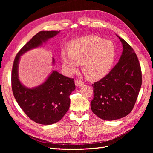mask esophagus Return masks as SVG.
<instances>
[{"label": "esophagus", "mask_w": 153, "mask_h": 153, "mask_svg": "<svg viewBox=\"0 0 153 153\" xmlns=\"http://www.w3.org/2000/svg\"><path fill=\"white\" fill-rule=\"evenodd\" d=\"M75 85L78 87H82L84 85V83L80 80H76L75 81Z\"/></svg>", "instance_id": "1"}]
</instances>
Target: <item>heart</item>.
<instances>
[{"mask_svg": "<svg viewBox=\"0 0 153 153\" xmlns=\"http://www.w3.org/2000/svg\"><path fill=\"white\" fill-rule=\"evenodd\" d=\"M64 71L69 75L82 69L91 80L101 79L107 74L114 62L116 48L112 41L104 40L98 36L82 37L72 41L69 50H61Z\"/></svg>", "mask_w": 153, "mask_h": 153, "instance_id": "heart-1", "label": "heart"}]
</instances>
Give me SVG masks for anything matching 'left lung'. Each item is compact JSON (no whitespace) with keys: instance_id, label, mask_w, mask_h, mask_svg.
Instances as JSON below:
<instances>
[{"instance_id":"1","label":"left lung","mask_w":153,"mask_h":153,"mask_svg":"<svg viewBox=\"0 0 153 153\" xmlns=\"http://www.w3.org/2000/svg\"><path fill=\"white\" fill-rule=\"evenodd\" d=\"M116 36L123 48L119 62L107 75L92 84L91 110L106 121L121 119L130 113L142 85L141 68L136 53L126 41Z\"/></svg>"}]
</instances>
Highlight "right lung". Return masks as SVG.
I'll return each mask as SVG.
<instances>
[{"instance_id":"add662e5","label":"right lung","mask_w":153,"mask_h":153,"mask_svg":"<svg viewBox=\"0 0 153 153\" xmlns=\"http://www.w3.org/2000/svg\"><path fill=\"white\" fill-rule=\"evenodd\" d=\"M59 32L41 31L36 34L17 53L12 69V90L18 104L31 120L44 125L59 121L69 110V95L75 89L74 79L52 70L42 84L30 88L20 81L18 67L22 55L30 50L42 47ZM52 65H55L54 58Z\"/></svg>"}]
</instances>
